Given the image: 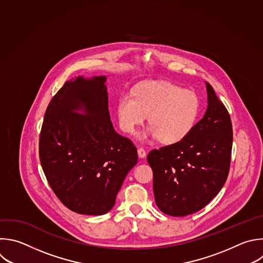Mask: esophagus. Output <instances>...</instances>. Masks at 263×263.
Instances as JSON below:
<instances>
[{
	"instance_id": "obj_1",
	"label": "esophagus",
	"mask_w": 263,
	"mask_h": 263,
	"mask_svg": "<svg viewBox=\"0 0 263 263\" xmlns=\"http://www.w3.org/2000/svg\"><path fill=\"white\" fill-rule=\"evenodd\" d=\"M137 153H138V157H139V158H145V156H146V152H145V149L142 148V147H139V148L137 149Z\"/></svg>"
}]
</instances>
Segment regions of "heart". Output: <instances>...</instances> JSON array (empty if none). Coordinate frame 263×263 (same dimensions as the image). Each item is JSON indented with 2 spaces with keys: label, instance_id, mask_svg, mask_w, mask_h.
Instances as JSON below:
<instances>
[{
  "label": "heart",
  "instance_id": "obj_1",
  "mask_svg": "<svg viewBox=\"0 0 263 263\" xmlns=\"http://www.w3.org/2000/svg\"><path fill=\"white\" fill-rule=\"evenodd\" d=\"M200 114L196 93L165 81H148L136 86L133 95L123 93L117 104L121 129L134 133L147 117L149 126L138 133L140 141L156 139L176 143L186 138Z\"/></svg>",
  "mask_w": 263,
  "mask_h": 263
}]
</instances>
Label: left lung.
<instances>
[{
    "label": "left lung",
    "mask_w": 263,
    "mask_h": 263,
    "mask_svg": "<svg viewBox=\"0 0 263 263\" xmlns=\"http://www.w3.org/2000/svg\"><path fill=\"white\" fill-rule=\"evenodd\" d=\"M205 86L208 108L190 134L147 155L156 204L169 216L184 217L200 211L220 192L228 177L231 120L212 85L205 82Z\"/></svg>",
    "instance_id": "8db88e82"
}]
</instances>
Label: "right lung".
<instances>
[{
  "label": "right lung",
  "mask_w": 263,
  "mask_h": 263,
  "mask_svg": "<svg viewBox=\"0 0 263 263\" xmlns=\"http://www.w3.org/2000/svg\"><path fill=\"white\" fill-rule=\"evenodd\" d=\"M106 76H77L65 82L45 111L40 133L42 169L69 210L101 216L116 203L137 163L132 141L114 129Z\"/></svg>",
  "instance_id": "obj_1"
}]
</instances>
